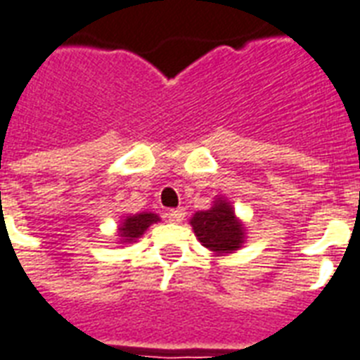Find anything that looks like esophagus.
<instances>
[{
    "mask_svg": "<svg viewBox=\"0 0 360 360\" xmlns=\"http://www.w3.org/2000/svg\"><path fill=\"white\" fill-rule=\"evenodd\" d=\"M183 219H185V209H172V211H168V220L169 222H183Z\"/></svg>",
    "mask_w": 360,
    "mask_h": 360,
    "instance_id": "1",
    "label": "esophagus"
}]
</instances>
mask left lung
<instances>
[{
    "instance_id": "left-lung-1",
    "label": "left lung",
    "mask_w": 360,
    "mask_h": 360,
    "mask_svg": "<svg viewBox=\"0 0 360 360\" xmlns=\"http://www.w3.org/2000/svg\"><path fill=\"white\" fill-rule=\"evenodd\" d=\"M191 226L196 239L214 256H228L243 248L246 240V228L236 214V209L224 196L214 198L207 211L192 214Z\"/></svg>"
}]
</instances>
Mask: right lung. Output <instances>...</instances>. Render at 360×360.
Returning a JSON list of instances; mask_svg holds the SVG:
<instances>
[{
  "instance_id": "add662e5",
  "label": "right lung",
  "mask_w": 360,
  "mask_h": 360,
  "mask_svg": "<svg viewBox=\"0 0 360 360\" xmlns=\"http://www.w3.org/2000/svg\"><path fill=\"white\" fill-rule=\"evenodd\" d=\"M157 222H160V217L157 213H149V211L123 217L120 228H117L120 245H132V243H136L149 230V226L157 224Z\"/></svg>"
}]
</instances>
